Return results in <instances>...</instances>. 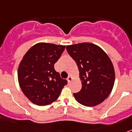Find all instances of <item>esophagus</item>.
I'll use <instances>...</instances> for the list:
<instances>
[{"instance_id":"34e87169","label":"esophagus","mask_w":132,"mask_h":132,"mask_svg":"<svg viewBox=\"0 0 132 132\" xmlns=\"http://www.w3.org/2000/svg\"><path fill=\"white\" fill-rule=\"evenodd\" d=\"M72 80V76H70V75H69V76L68 77V78H67V81H68V83H70L71 82V81Z\"/></svg>"}]
</instances>
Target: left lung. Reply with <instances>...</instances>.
Listing matches in <instances>:
<instances>
[{
  "label": "left lung",
  "mask_w": 132,
  "mask_h": 132,
  "mask_svg": "<svg viewBox=\"0 0 132 132\" xmlns=\"http://www.w3.org/2000/svg\"><path fill=\"white\" fill-rule=\"evenodd\" d=\"M66 50L76 62L82 84L80 91L73 94L75 99L85 106L100 104L114 84V68L110 57L98 46L88 42L68 45Z\"/></svg>",
  "instance_id": "1"
}]
</instances>
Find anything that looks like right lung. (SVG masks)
Wrapping results in <instances>:
<instances>
[{
	"label": "right lung",
	"mask_w": 132,
	"mask_h": 132,
	"mask_svg": "<svg viewBox=\"0 0 132 132\" xmlns=\"http://www.w3.org/2000/svg\"><path fill=\"white\" fill-rule=\"evenodd\" d=\"M65 47L40 42L30 48L20 63L18 69L20 87L34 104L44 106L52 103L67 84V81L61 78L54 68Z\"/></svg>",
	"instance_id": "add662e5"
}]
</instances>
